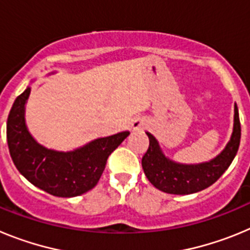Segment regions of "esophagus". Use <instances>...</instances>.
<instances>
[{"mask_svg": "<svg viewBox=\"0 0 250 250\" xmlns=\"http://www.w3.org/2000/svg\"><path fill=\"white\" fill-rule=\"evenodd\" d=\"M143 126H144V121L141 120V119H135V120L132 121V129L134 130H139Z\"/></svg>", "mask_w": 250, "mask_h": 250, "instance_id": "obj_1", "label": "esophagus"}]
</instances>
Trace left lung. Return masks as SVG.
<instances>
[{"mask_svg": "<svg viewBox=\"0 0 250 250\" xmlns=\"http://www.w3.org/2000/svg\"><path fill=\"white\" fill-rule=\"evenodd\" d=\"M149 136V149L141 160V165L149 182L156 189L167 194L185 195L198 193L218 180L237 155L240 143V121L237 105L234 106L233 134L225 149L216 158L202 164H179L163 154L154 136Z\"/></svg>", "mask_w": 250, "mask_h": 250, "instance_id": "left-lung-1", "label": "left lung"}]
</instances>
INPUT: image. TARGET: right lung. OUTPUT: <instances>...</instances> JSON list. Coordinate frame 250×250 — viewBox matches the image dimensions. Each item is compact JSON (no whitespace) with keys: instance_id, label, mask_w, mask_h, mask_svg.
I'll return each instance as SVG.
<instances>
[{"instance_id":"add662e5","label":"right lung","mask_w":250,"mask_h":250,"mask_svg":"<svg viewBox=\"0 0 250 250\" xmlns=\"http://www.w3.org/2000/svg\"><path fill=\"white\" fill-rule=\"evenodd\" d=\"M27 87L13 103L7 119V144L13 164L31 184L46 193L72 198L91 190L103 175L106 161L129 131L90 141L74 151H55L40 145L28 132L25 105Z\"/></svg>"}]
</instances>
